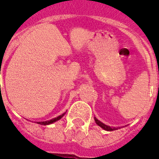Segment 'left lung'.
<instances>
[{"label":"left lung","mask_w":159,"mask_h":159,"mask_svg":"<svg viewBox=\"0 0 159 159\" xmlns=\"http://www.w3.org/2000/svg\"><path fill=\"white\" fill-rule=\"evenodd\" d=\"M94 120H95V122H96V124H97V125H99L101 128H102L103 129H105V130L113 131V130H116V129H118V128H116V127H111V126L106 125H105L104 123L101 122L99 120H97L96 117H94Z\"/></svg>","instance_id":"obj_1"}]
</instances>
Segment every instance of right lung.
<instances>
[{
    "label": "right lung",
    "mask_w": 159,
    "mask_h": 159,
    "mask_svg": "<svg viewBox=\"0 0 159 159\" xmlns=\"http://www.w3.org/2000/svg\"><path fill=\"white\" fill-rule=\"evenodd\" d=\"M65 114H66V113L62 114V115H61V116H57V117H56V118L52 119V120H50L43 121V122H38V124H39V125H50V124H53V123H54V122H56V121L59 120L60 119L62 118V116H64Z\"/></svg>",
    "instance_id": "obj_1"
}]
</instances>
